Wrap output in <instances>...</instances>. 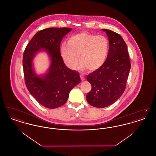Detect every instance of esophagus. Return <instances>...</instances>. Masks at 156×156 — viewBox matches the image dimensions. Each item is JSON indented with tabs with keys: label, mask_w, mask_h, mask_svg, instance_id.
I'll return each mask as SVG.
<instances>
[{
	"label": "esophagus",
	"mask_w": 156,
	"mask_h": 156,
	"mask_svg": "<svg viewBox=\"0 0 156 156\" xmlns=\"http://www.w3.org/2000/svg\"><path fill=\"white\" fill-rule=\"evenodd\" d=\"M80 78H81V81H84L85 80V77H84V76L83 75H80Z\"/></svg>",
	"instance_id": "34e87169"
}]
</instances>
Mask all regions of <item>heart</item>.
Listing matches in <instances>:
<instances>
[{
  "label": "heart",
  "instance_id": "heart-1",
  "mask_svg": "<svg viewBox=\"0 0 156 156\" xmlns=\"http://www.w3.org/2000/svg\"><path fill=\"white\" fill-rule=\"evenodd\" d=\"M109 48V42L104 36L84 31L71 36L68 40V44H62L60 53L64 62L70 69L76 68L79 56L81 69L94 71L105 63Z\"/></svg>",
  "mask_w": 156,
  "mask_h": 156
}]
</instances>
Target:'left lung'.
Here are the masks:
<instances>
[{
	"label": "left lung",
	"mask_w": 156,
	"mask_h": 156,
	"mask_svg": "<svg viewBox=\"0 0 156 156\" xmlns=\"http://www.w3.org/2000/svg\"><path fill=\"white\" fill-rule=\"evenodd\" d=\"M102 30L109 41L108 57L102 67L87 78L92 86L87 100L90 105L99 108L111 105L122 96L131 67L127 45L123 38L112 30Z\"/></svg>",
	"instance_id": "obj_1"
}]
</instances>
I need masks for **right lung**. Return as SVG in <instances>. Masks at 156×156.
I'll return each instance as SVG.
<instances>
[{
  "mask_svg": "<svg viewBox=\"0 0 156 156\" xmlns=\"http://www.w3.org/2000/svg\"><path fill=\"white\" fill-rule=\"evenodd\" d=\"M71 28L51 27L40 30L27 45L23 57L26 87L37 102L49 109H55L67 102L71 89L81 82L78 72L66 67L60 53L62 38ZM41 48L49 53L51 64L49 72L42 77L33 71L32 61Z\"/></svg>",
  "mask_w": 156,
  "mask_h": 156,
  "instance_id": "1",
  "label": "right lung"
}]
</instances>
